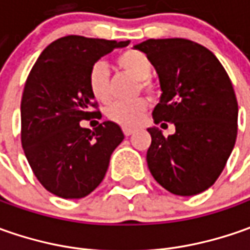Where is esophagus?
Masks as SVG:
<instances>
[{
  "label": "esophagus",
  "mask_w": 250,
  "mask_h": 250,
  "mask_svg": "<svg viewBox=\"0 0 250 250\" xmlns=\"http://www.w3.org/2000/svg\"><path fill=\"white\" fill-rule=\"evenodd\" d=\"M122 130H124V135H125V136H130V135L135 132V129H132V128H124Z\"/></svg>",
  "instance_id": "obj_1"
}]
</instances>
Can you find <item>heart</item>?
Segmentation results:
<instances>
[{
	"label": "heart",
	"instance_id": "heart-1",
	"mask_svg": "<svg viewBox=\"0 0 250 250\" xmlns=\"http://www.w3.org/2000/svg\"><path fill=\"white\" fill-rule=\"evenodd\" d=\"M117 63L125 73L139 82V87L149 94H154V87L149 82L151 75V62L140 51L128 50L122 53L117 60ZM87 84L90 93L96 100L107 103L110 100V72L107 63L99 61L89 71ZM147 108V101L143 97H138L132 101H112L105 107V117L112 122L122 126H136Z\"/></svg>",
	"mask_w": 250,
	"mask_h": 250
}]
</instances>
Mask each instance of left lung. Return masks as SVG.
<instances>
[{"label":"left lung","mask_w":250,"mask_h":250,"mask_svg":"<svg viewBox=\"0 0 250 250\" xmlns=\"http://www.w3.org/2000/svg\"><path fill=\"white\" fill-rule=\"evenodd\" d=\"M133 48L147 55L159 75L161 97L154 124L175 126L164 136L149 128L147 166L168 192L193 196L211 187L235 146L238 103L217 57L187 39H150Z\"/></svg>","instance_id":"1"}]
</instances>
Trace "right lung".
<instances>
[{
  "label": "right lung",
  "instance_id": "add662e5",
  "mask_svg": "<svg viewBox=\"0 0 250 250\" xmlns=\"http://www.w3.org/2000/svg\"><path fill=\"white\" fill-rule=\"evenodd\" d=\"M128 42L66 36L45 47L24 83L22 147L36 178L63 199L87 196L101 184L124 140L120 125L104 121L91 132L81 121L101 118L87 76L101 57Z\"/></svg>",
  "mask_w": 250,
  "mask_h": 250
}]
</instances>
